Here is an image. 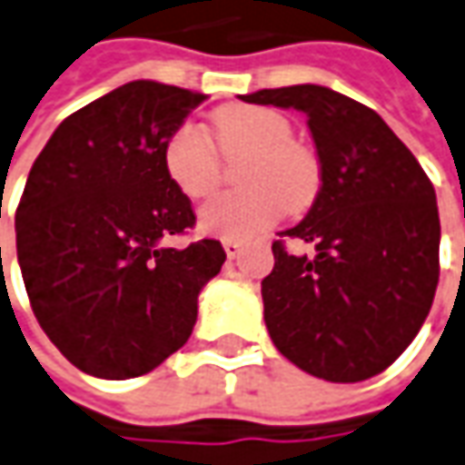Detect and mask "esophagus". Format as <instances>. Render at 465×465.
I'll return each instance as SVG.
<instances>
[{"label": "esophagus", "mask_w": 465, "mask_h": 465, "mask_svg": "<svg viewBox=\"0 0 465 465\" xmlns=\"http://www.w3.org/2000/svg\"><path fill=\"white\" fill-rule=\"evenodd\" d=\"M223 248H225L227 258H238L240 252H242V242H238V240H225Z\"/></svg>", "instance_id": "34e87169"}]
</instances>
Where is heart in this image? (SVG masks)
<instances>
[{
    "mask_svg": "<svg viewBox=\"0 0 465 465\" xmlns=\"http://www.w3.org/2000/svg\"><path fill=\"white\" fill-rule=\"evenodd\" d=\"M210 136L192 121L179 124L164 141L162 159L182 194L200 200L220 182V151L225 159L248 156L240 169L245 192L217 194L197 213L204 235L252 240L273 227L286 210H301L319 187V166L303 146L293 143L286 118L268 108L227 105L213 116ZM218 149L214 150L213 146Z\"/></svg>",
    "mask_w": 465,
    "mask_h": 465,
    "instance_id": "b5f03b06",
    "label": "heart"
}]
</instances>
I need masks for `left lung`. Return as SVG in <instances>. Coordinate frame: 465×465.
<instances>
[{"instance_id":"1","label":"left lung","mask_w":465,"mask_h":465,"mask_svg":"<svg viewBox=\"0 0 465 465\" xmlns=\"http://www.w3.org/2000/svg\"><path fill=\"white\" fill-rule=\"evenodd\" d=\"M240 98L301 111L322 164L312 210L281 232L313 242L316 255L273 242L275 265L261 288L268 334L286 360L329 382L385 372L433 306L440 220L430 179L372 108L331 88Z\"/></svg>"}]
</instances>
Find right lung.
<instances>
[{
  "instance_id": "1",
  "label": "right lung",
  "mask_w": 465,
  "mask_h": 465,
  "mask_svg": "<svg viewBox=\"0 0 465 465\" xmlns=\"http://www.w3.org/2000/svg\"><path fill=\"white\" fill-rule=\"evenodd\" d=\"M202 93L134 80L60 124L15 214L32 312L67 361L104 380L152 372L190 339L220 240L169 248L194 227L162 159Z\"/></svg>"
}]
</instances>
